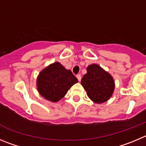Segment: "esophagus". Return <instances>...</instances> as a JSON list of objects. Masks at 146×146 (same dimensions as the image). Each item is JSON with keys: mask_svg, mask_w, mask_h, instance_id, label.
Returning a JSON list of instances; mask_svg holds the SVG:
<instances>
[{"mask_svg": "<svg viewBox=\"0 0 146 146\" xmlns=\"http://www.w3.org/2000/svg\"><path fill=\"white\" fill-rule=\"evenodd\" d=\"M76 77H77V78H78V81H81V75L78 74L77 76H76Z\"/></svg>", "mask_w": 146, "mask_h": 146, "instance_id": "obj_1", "label": "esophagus"}]
</instances>
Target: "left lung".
Instances as JSON below:
<instances>
[{"label":"left lung","instance_id":"1","mask_svg":"<svg viewBox=\"0 0 146 146\" xmlns=\"http://www.w3.org/2000/svg\"><path fill=\"white\" fill-rule=\"evenodd\" d=\"M86 70L81 83L89 99L97 104L107 102L115 87L112 76L97 64L88 65Z\"/></svg>","mask_w":146,"mask_h":146}]
</instances>
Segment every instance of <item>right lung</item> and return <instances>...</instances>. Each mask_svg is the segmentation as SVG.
Segmentation results:
<instances>
[{"label": "right lung", "instance_id": "right-lung-1", "mask_svg": "<svg viewBox=\"0 0 146 146\" xmlns=\"http://www.w3.org/2000/svg\"><path fill=\"white\" fill-rule=\"evenodd\" d=\"M76 76L60 62L48 65L39 73L36 87L39 94L47 100L57 102L65 96L70 87L78 82Z\"/></svg>", "mask_w": 146, "mask_h": 146}]
</instances>
